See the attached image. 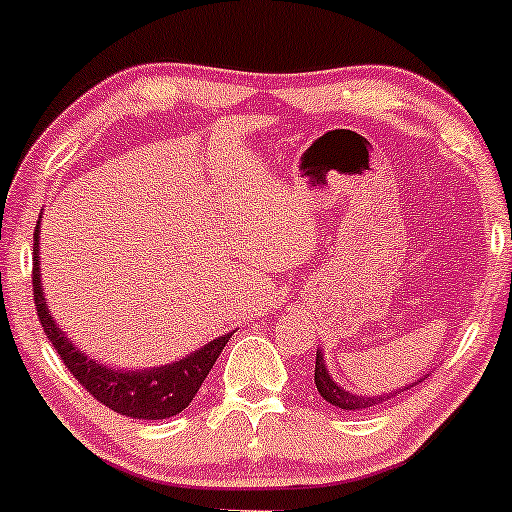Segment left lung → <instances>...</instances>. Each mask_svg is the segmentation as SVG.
<instances>
[{
	"mask_svg": "<svg viewBox=\"0 0 512 512\" xmlns=\"http://www.w3.org/2000/svg\"><path fill=\"white\" fill-rule=\"evenodd\" d=\"M316 389H318L320 396L325 398V401L342 408V411H364V408L379 406V403L389 401V398L393 396V393H384V396H357V393L345 391L342 386L335 384L333 376L328 374V369H325L323 352H320V350L316 352ZM406 389H408V386H406ZM406 389H401V391H406Z\"/></svg>",
	"mask_w": 512,
	"mask_h": 512,
	"instance_id": "left-lung-1",
	"label": "left lung"
}]
</instances>
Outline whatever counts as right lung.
<instances>
[{
  "mask_svg": "<svg viewBox=\"0 0 512 512\" xmlns=\"http://www.w3.org/2000/svg\"><path fill=\"white\" fill-rule=\"evenodd\" d=\"M41 216H38L36 233H33V301H36L38 320L43 325V333L48 335L50 345L58 350L60 359L70 374L114 413L126 418L162 420L182 413L194 401L196 391L201 389L204 379L216 364L218 355L223 352L230 335L211 340L209 345L199 347L192 355L182 357L179 362L162 364L153 369H114L89 359L75 347V342L60 330L48 311L46 294L41 289V267H38V238H41Z\"/></svg>",
  "mask_w": 512,
  "mask_h": 512,
  "instance_id": "1",
  "label": "right lung"
}]
</instances>
